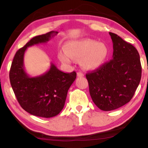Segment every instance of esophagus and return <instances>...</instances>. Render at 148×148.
I'll return each mask as SVG.
<instances>
[{
    "label": "esophagus",
    "mask_w": 148,
    "mask_h": 148,
    "mask_svg": "<svg viewBox=\"0 0 148 148\" xmlns=\"http://www.w3.org/2000/svg\"><path fill=\"white\" fill-rule=\"evenodd\" d=\"M77 77H84V74L82 72H78L77 74Z\"/></svg>",
    "instance_id": "1"
}]
</instances>
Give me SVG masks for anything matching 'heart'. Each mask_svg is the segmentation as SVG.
I'll return each instance as SVG.
<instances>
[{
	"label": "heart",
	"mask_w": 148,
	"mask_h": 148,
	"mask_svg": "<svg viewBox=\"0 0 148 148\" xmlns=\"http://www.w3.org/2000/svg\"><path fill=\"white\" fill-rule=\"evenodd\" d=\"M66 51L60 52L62 62L70 64L75 59L81 60V65L86 70H95L102 66L108 58V46L102 42L91 39L71 40L66 44Z\"/></svg>",
	"instance_id": "1"
}]
</instances>
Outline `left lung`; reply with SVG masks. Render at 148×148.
<instances>
[{"label": "left lung", "mask_w": 148, "mask_h": 148, "mask_svg": "<svg viewBox=\"0 0 148 148\" xmlns=\"http://www.w3.org/2000/svg\"><path fill=\"white\" fill-rule=\"evenodd\" d=\"M113 43L112 59L86 74L93 102L100 110L124 106L133 98L141 77L139 52L120 36L109 33Z\"/></svg>", "instance_id": "1"}]
</instances>
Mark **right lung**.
I'll return each mask as SVG.
<instances>
[{
  "mask_svg": "<svg viewBox=\"0 0 148 148\" xmlns=\"http://www.w3.org/2000/svg\"><path fill=\"white\" fill-rule=\"evenodd\" d=\"M57 34L52 31L32 38L16 52L10 69V82L18 102L26 112L36 116L50 118L59 114L76 79L75 72L65 73L52 62L49 70L39 76L30 77L25 71L24 54L27 48L47 43Z\"/></svg>",
  "mask_w": 148,
  "mask_h": 148,
  "instance_id": "1",
  "label": "right lung"
}]
</instances>
